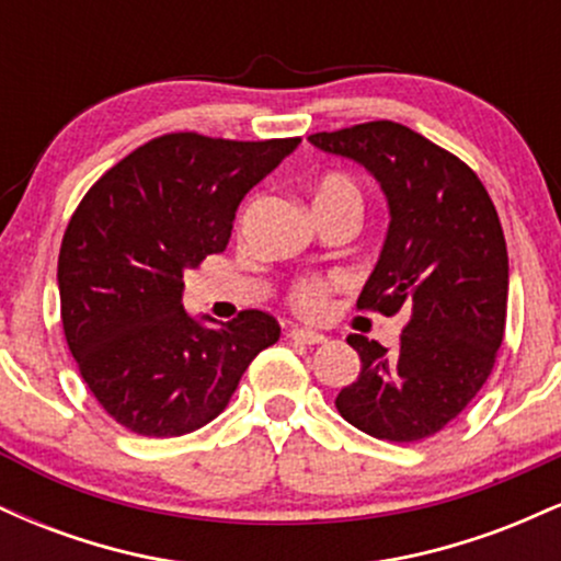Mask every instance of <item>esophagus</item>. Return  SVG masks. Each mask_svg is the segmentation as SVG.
Listing matches in <instances>:
<instances>
[{
    "instance_id": "esophagus-1",
    "label": "esophagus",
    "mask_w": 561,
    "mask_h": 561,
    "mask_svg": "<svg viewBox=\"0 0 561 561\" xmlns=\"http://www.w3.org/2000/svg\"><path fill=\"white\" fill-rule=\"evenodd\" d=\"M287 337L295 340V343H302V345H321V343H327L324 334L311 332V330H289Z\"/></svg>"
}]
</instances>
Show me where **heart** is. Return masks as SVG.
<instances>
[{
    "mask_svg": "<svg viewBox=\"0 0 561 561\" xmlns=\"http://www.w3.org/2000/svg\"><path fill=\"white\" fill-rule=\"evenodd\" d=\"M330 197H353L362 199V192L358 186L351 182L347 176H340V173H332V176L321 179L319 190H317V199H330ZM343 287V279L340 276H302V279L295 282L289 287V306H293L295 313L306 319H319L324 317L327 308H330L332 295Z\"/></svg>",
    "mask_w": 561,
    "mask_h": 561,
    "instance_id": "heart-1",
    "label": "heart"
}]
</instances>
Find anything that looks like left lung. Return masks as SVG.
Returning a JSON list of instances; mask_svg holds the SVG:
<instances>
[{
  "instance_id": "obj_1",
  "label": "left lung",
  "mask_w": 561,
  "mask_h": 561,
  "mask_svg": "<svg viewBox=\"0 0 561 561\" xmlns=\"http://www.w3.org/2000/svg\"><path fill=\"white\" fill-rule=\"evenodd\" d=\"M308 141L362 163L382 186L390 227L358 308L409 313L392 353L364 334L347 337L362 371L334 405L379 440H424L478 396L504 340L508 255L495 205L465 160L396 121Z\"/></svg>"
}]
</instances>
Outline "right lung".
Segmentation results:
<instances>
[{
    "instance_id": "add662e5",
    "label": "right lung",
    "mask_w": 561,
    "mask_h": 561,
    "mask_svg": "<svg viewBox=\"0 0 561 561\" xmlns=\"http://www.w3.org/2000/svg\"><path fill=\"white\" fill-rule=\"evenodd\" d=\"M298 145L163 134L102 173L70 216L57 259L62 330L121 427L147 437L199 430L279 340L276 319L255 308L203 327L184 311L182 276L227 250L237 205Z\"/></svg>"
}]
</instances>
